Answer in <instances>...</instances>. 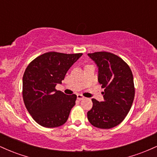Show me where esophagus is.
I'll use <instances>...</instances> for the list:
<instances>
[{"label":"esophagus","instance_id":"esophagus-1","mask_svg":"<svg viewBox=\"0 0 157 157\" xmlns=\"http://www.w3.org/2000/svg\"><path fill=\"white\" fill-rule=\"evenodd\" d=\"M85 98V97L82 96V95H81V94H77V99H78L79 100H83V99Z\"/></svg>","mask_w":157,"mask_h":157}]
</instances>
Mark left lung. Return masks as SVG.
<instances>
[{"label": "left lung", "mask_w": 157, "mask_h": 157, "mask_svg": "<svg viewBox=\"0 0 157 157\" xmlns=\"http://www.w3.org/2000/svg\"><path fill=\"white\" fill-rule=\"evenodd\" d=\"M88 55L98 67V81L104 89V101L92 99L88 120L98 128L109 129L123 121L130 111L135 95L130 67L121 57L111 52H97Z\"/></svg>", "instance_id": "1"}]
</instances>
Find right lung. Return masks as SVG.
<instances>
[{"label": "right lung", "instance_id": "1", "mask_svg": "<svg viewBox=\"0 0 157 157\" xmlns=\"http://www.w3.org/2000/svg\"><path fill=\"white\" fill-rule=\"evenodd\" d=\"M82 53L50 52L36 57L23 77V99L35 121L46 128H56L67 121L77 95H66L55 89Z\"/></svg>", "mask_w": 157, "mask_h": 157}]
</instances>
